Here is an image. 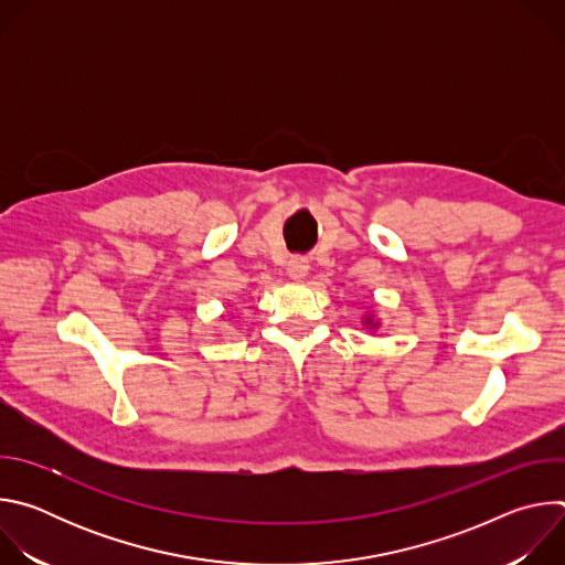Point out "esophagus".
I'll return each mask as SVG.
<instances>
[{
  "label": "esophagus",
  "mask_w": 565,
  "mask_h": 565,
  "mask_svg": "<svg viewBox=\"0 0 565 565\" xmlns=\"http://www.w3.org/2000/svg\"><path fill=\"white\" fill-rule=\"evenodd\" d=\"M308 259L306 257H292L290 262H288V275H290V279H295V281H301L306 275H308Z\"/></svg>",
  "instance_id": "1"
}]
</instances>
